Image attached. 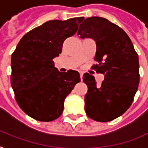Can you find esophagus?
Instances as JSON below:
<instances>
[{
	"label": "esophagus",
	"mask_w": 148,
	"mask_h": 148,
	"mask_svg": "<svg viewBox=\"0 0 148 148\" xmlns=\"http://www.w3.org/2000/svg\"><path fill=\"white\" fill-rule=\"evenodd\" d=\"M83 75H84L83 73H80V79H81V80L83 79Z\"/></svg>",
	"instance_id": "esophagus-1"
}]
</instances>
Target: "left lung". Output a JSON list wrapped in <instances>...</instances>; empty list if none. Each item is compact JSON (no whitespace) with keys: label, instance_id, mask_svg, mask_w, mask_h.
<instances>
[{"label":"left lung","instance_id":"obj_1","mask_svg":"<svg viewBox=\"0 0 148 148\" xmlns=\"http://www.w3.org/2000/svg\"><path fill=\"white\" fill-rule=\"evenodd\" d=\"M78 36L97 44L92 68L104 74L97 86L94 76L84 74L88 86L85 111L92 120L111 121L123 115L132 104L139 84L138 56L131 40L118 25L101 17L87 18L79 25Z\"/></svg>","mask_w":148,"mask_h":148}]
</instances>
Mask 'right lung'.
Listing matches in <instances>:
<instances>
[{
    "instance_id": "right-lung-1",
    "label": "right lung",
    "mask_w": 148,
    "mask_h": 148,
    "mask_svg": "<svg viewBox=\"0 0 148 148\" xmlns=\"http://www.w3.org/2000/svg\"><path fill=\"white\" fill-rule=\"evenodd\" d=\"M84 17L50 20L27 33L11 56L10 82L19 107L38 121L59 118L65 97L80 82L78 71L60 72L53 59L62 51L63 42L78 30Z\"/></svg>"
}]
</instances>
